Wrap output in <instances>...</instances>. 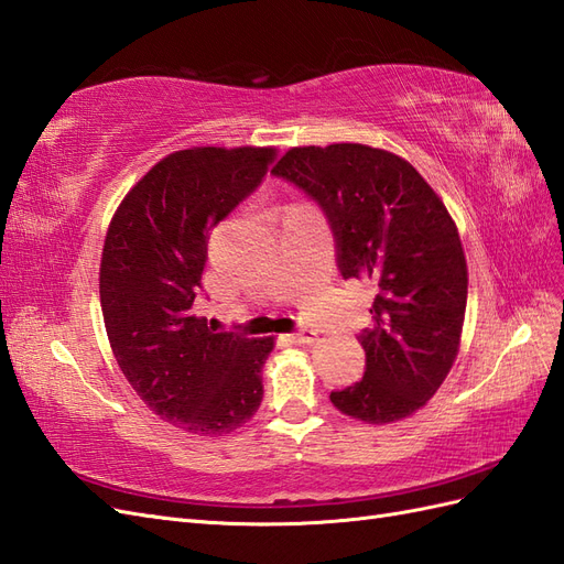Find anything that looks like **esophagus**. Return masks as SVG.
<instances>
[{"label": "esophagus", "instance_id": "34e87169", "mask_svg": "<svg viewBox=\"0 0 564 564\" xmlns=\"http://www.w3.org/2000/svg\"><path fill=\"white\" fill-rule=\"evenodd\" d=\"M316 336H319V334H316L314 328H300L293 334V340L300 343V345H312L316 340Z\"/></svg>", "mask_w": 564, "mask_h": 564}]
</instances>
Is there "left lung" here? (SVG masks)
<instances>
[{"label": "left lung", "instance_id": "left-lung-1", "mask_svg": "<svg viewBox=\"0 0 564 564\" xmlns=\"http://www.w3.org/2000/svg\"><path fill=\"white\" fill-rule=\"evenodd\" d=\"M326 212L343 279H369L373 328L362 381L330 393L343 414L391 424L451 373L467 310V259L451 212L408 159L359 142L291 148L271 169Z\"/></svg>", "mask_w": 564, "mask_h": 564}]
</instances>
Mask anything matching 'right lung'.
<instances>
[{"instance_id": "right-lung-1", "label": "right lung", "mask_w": 564, "mask_h": 564, "mask_svg": "<svg viewBox=\"0 0 564 564\" xmlns=\"http://www.w3.org/2000/svg\"><path fill=\"white\" fill-rule=\"evenodd\" d=\"M276 148L166 154L128 191L107 228L99 302L111 352L159 420L197 436L242 426L262 405L276 338L207 324L195 295L207 236L267 176Z\"/></svg>"}]
</instances>
